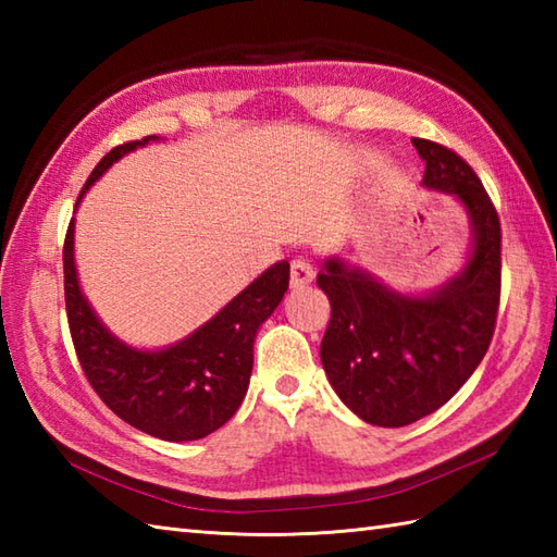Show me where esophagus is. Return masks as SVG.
Listing matches in <instances>:
<instances>
[{"label": "esophagus", "mask_w": 557, "mask_h": 557, "mask_svg": "<svg viewBox=\"0 0 557 557\" xmlns=\"http://www.w3.org/2000/svg\"><path fill=\"white\" fill-rule=\"evenodd\" d=\"M315 277L313 260L309 256H297L292 260V287H306Z\"/></svg>", "instance_id": "34e87169"}]
</instances>
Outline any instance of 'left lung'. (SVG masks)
Returning <instances> with one entry per match:
<instances>
[{"label":"left lung","mask_w":557,"mask_h":557,"mask_svg":"<svg viewBox=\"0 0 557 557\" xmlns=\"http://www.w3.org/2000/svg\"><path fill=\"white\" fill-rule=\"evenodd\" d=\"M423 184L461 200L474 227L467 268L429 297H401L369 272L325 260L318 287L330 323L321 361L345 405L399 429L441 409L486 357L500 306V220L476 172L435 140L413 138Z\"/></svg>","instance_id":"8db88e82"}]
</instances>
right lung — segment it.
<instances>
[{
	"instance_id": "1",
	"label": "right lung",
	"mask_w": 557,
	"mask_h": 557,
	"mask_svg": "<svg viewBox=\"0 0 557 557\" xmlns=\"http://www.w3.org/2000/svg\"><path fill=\"white\" fill-rule=\"evenodd\" d=\"M152 136L112 148L90 172L88 186ZM76 200V206H78ZM64 301L69 333L90 387L116 417L170 443L198 441L227 423L239 409L253 369V339L289 287V263L268 268L239 297L180 345L138 351L112 337L83 299L74 265V220L64 239Z\"/></svg>"
}]
</instances>
